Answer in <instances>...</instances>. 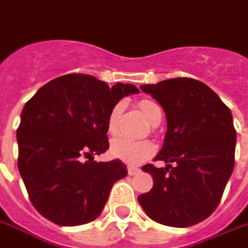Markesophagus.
Instances as JSON below:
<instances>
[{"mask_svg":"<svg viewBox=\"0 0 248 248\" xmlns=\"http://www.w3.org/2000/svg\"><path fill=\"white\" fill-rule=\"evenodd\" d=\"M139 172H140V169H139V168H136V167L127 168V173H129L130 176H135V175H137Z\"/></svg>","mask_w":248,"mask_h":248,"instance_id":"34e87169","label":"esophagus"}]
</instances>
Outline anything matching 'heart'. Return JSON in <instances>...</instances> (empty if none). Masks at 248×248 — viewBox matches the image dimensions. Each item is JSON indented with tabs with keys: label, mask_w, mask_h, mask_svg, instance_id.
<instances>
[{
	"label": "heart",
	"mask_w": 248,
	"mask_h": 248,
	"mask_svg": "<svg viewBox=\"0 0 248 248\" xmlns=\"http://www.w3.org/2000/svg\"><path fill=\"white\" fill-rule=\"evenodd\" d=\"M140 109L143 111L144 116L148 119V122L151 124H159L162 121V108L151 100H141L139 103ZM121 112H122V104L118 103L111 108V111L108 113L107 118V130L109 135H116L118 127H119V118H121ZM155 147L151 141L148 140H132L127 137H118L111 141V147L109 151L115 158H119L127 164L132 165H139L141 164L144 159L154 153Z\"/></svg>",
	"instance_id": "1"
}]
</instances>
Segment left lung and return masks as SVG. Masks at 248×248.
I'll return each instance as SVG.
<instances>
[{"label":"left lung","mask_w":248,"mask_h":248,"mask_svg":"<svg viewBox=\"0 0 248 248\" xmlns=\"http://www.w3.org/2000/svg\"><path fill=\"white\" fill-rule=\"evenodd\" d=\"M140 89L164 108L168 132L154 161L141 168L154 180L139 202L153 221L187 228L217 210L234 167L236 129L231 109L210 87L175 78Z\"/></svg>","instance_id":"1"}]
</instances>
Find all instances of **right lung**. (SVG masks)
<instances>
[{"label":"right lung","mask_w":248,"mask_h":248,"mask_svg":"<svg viewBox=\"0 0 248 248\" xmlns=\"http://www.w3.org/2000/svg\"><path fill=\"white\" fill-rule=\"evenodd\" d=\"M133 84L109 87L90 75L48 81L25 105L17 127V168L33 207L60 226L94 221L113 183L127 175L119 159L97 162L109 148L107 118ZM86 161H84V159Z\"/></svg>","instance_id":"1"}]
</instances>
